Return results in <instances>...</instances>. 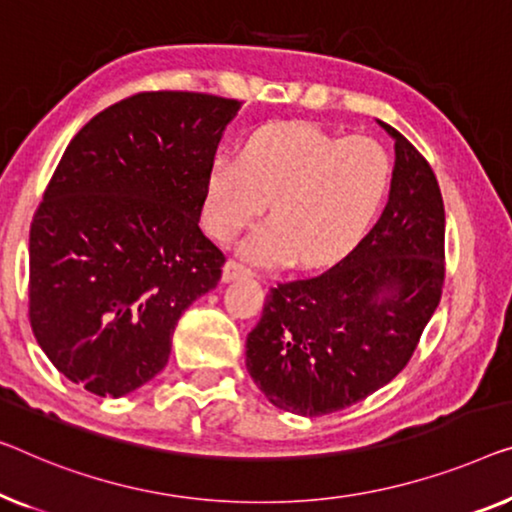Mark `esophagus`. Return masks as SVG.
<instances>
[{
  "label": "esophagus",
  "mask_w": 512,
  "mask_h": 512,
  "mask_svg": "<svg viewBox=\"0 0 512 512\" xmlns=\"http://www.w3.org/2000/svg\"><path fill=\"white\" fill-rule=\"evenodd\" d=\"M248 276H253V271H250L248 266L234 262V259H230V262H227L225 269H223V278H225L227 282L236 280V278H248Z\"/></svg>",
  "instance_id": "obj_1"
}]
</instances>
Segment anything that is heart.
Returning <instances> with one entry per match:
<instances>
[{
    "label": "heart",
    "mask_w": 512,
    "mask_h": 512,
    "mask_svg": "<svg viewBox=\"0 0 512 512\" xmlns=\"http://www.w3.org/2000/svg\"><path fill=\"white\" fill-rule=\"evenodd\" d=\"M391 156L372 137H335L305 121L259 128L241 156L213 160L204 225L230 241L259 218H271L241 243V255L276 266L299 257L326 264L347 255L379 216L391 186Z\"/></svg>",
    "instance_id": "1"
}]
</instances>
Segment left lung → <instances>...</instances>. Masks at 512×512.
<instances>
[{"mask_svg": "<svg viewBox=\"0 0 512 512\" xmlns=\"http://www.w3.org/2000/svg\"><path fill=\"white\" fill-rule=\"evenodd\" d=\"M386 209L352 253L317 276L278 282L246 340V365L282 411L324 416L386 386L414 356L446 278L444 200L400 131Z\"/></svg>", "mask_w": 512, "mask_h": 512, "instance_id": "obj_1", "label": "left lung"}]
</instances>
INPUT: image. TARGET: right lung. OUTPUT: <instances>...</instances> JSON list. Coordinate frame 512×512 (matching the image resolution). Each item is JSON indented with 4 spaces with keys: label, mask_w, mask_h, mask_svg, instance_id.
<instances>
[{
    "label": "right lung",
    "mask_w": 512,
    "mask_h": 512,
    "mask_svg": "<svg viewBox=\"0 0 512 512\" xmlns=\"http://www.w3.org/2000/svg\"><path fill=\"white\" fill-rule=\"evenodd\" d=\"M243 105L140 91L68 144L29 230V324L52 365L101 398L167 365L183 310L223 276L200 230L209 172Z\"/></svg>",
    "instance_id": "obj_1"
}]
</instances>
